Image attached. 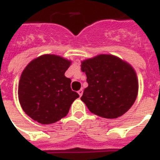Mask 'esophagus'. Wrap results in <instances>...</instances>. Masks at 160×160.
<instances>
[{"label": "esophagus", "instance_id": "esophagus-1", "mask_svg": "<svg viewBox=\"0 0 160 160\" xmlns=\"http://www.w3.org/2000/svg\"><path fill=\"white\" fill-rule=\"evenodd\" d=\"M78 94H79V95H80V97H81V95H83V90H82V89L78 91Z\"/></svg>", "mask_w": 160, "mask_h": 160}]
</instances>
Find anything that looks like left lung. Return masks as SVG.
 Masks as SVG:
<instances>
[{"label":"left lung","instance_id":"1","mask_svg":"<svg viewBox=\"0 0 160 160\" xmlns=\"http://www.w3.org/2000/svg\"><path fill=\"white\" fill-rule=\"evenodd\" d=\"M88 87L80 100L91 113L107 119L125 114L136 100L139 83L129 63L113 55L101 54L81 62Z\"/></svg>","mask_w":160,"mask_h":160}]
</instances>
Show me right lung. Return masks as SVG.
Masks as SVG:
<instances>
[{
    "label": "right lung",
    "mask_w": 160,
    "mask_h": 160,
    "mask_svg": "<svg viewBox=\"0 0 160 160\" xmlns=\"http://www.w3.org/2000/svg\"><path fill=\"white\" fill-rule=\"evenodd\" d=\"M71 60L46 54L34 59L22 71L18 85L19 101L28 116L42 124H53L67 115L80 95L65 76Z\"/></svg>",
    "instance_id": "obj_1"
}]
</instances>
